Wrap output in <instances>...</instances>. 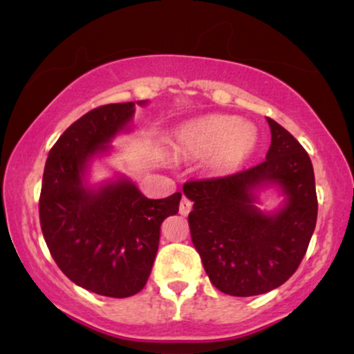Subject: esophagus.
<instances>
[{
    "label": "esophagus",
    "instance_id": "obj_1",
    "mask_svg": "<svg viewBox=\"0 0 354 354\" xmlns=\"http://www.w3.org/2000/svg\"><path fill=\"white\" fill-rule=\"evenodd\" d=\"M191 208H193V203H191L188 198H183L180 203V213L183 214V216H188Z\"/></svg>",
    "mask_w": 354,
    "mask_h": 354
}]
</instances>
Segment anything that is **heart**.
<instances>
[{"mask_svg":"<svg viewBox=\"0 0 354 354\" xmlns=\"http://www.w3.org/2000/svg\"><path fill=\"white\" fill-rule=\"evenodd\" d=\"M178 148L189 156L209 155L208 165L216 174L239 168L254 151L258 133L238 118L211 115L183 124L178 131Z\"/></svg>","mask_w":354,"mask_h":354,"instance_id":"1","label":"heart"}]
</instances>
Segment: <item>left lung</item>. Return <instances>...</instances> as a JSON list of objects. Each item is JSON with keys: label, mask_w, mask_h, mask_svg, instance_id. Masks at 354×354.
Returning <instances> with one entry per match:
<instances>
[{"label": "left lung", "mask_w": 354, "mask_h": 354, "mask_svg": "<svg viewBox=\"0 0 354 354\" xmlns=\"http://www.w3.org/2000/svg\"><path fill=\"white\" fill-rule=\"evenodd\" d=\"M271 146L263 163L234 174L191 180L188 223L209 281L231 296L263 295L293 276L318 218L315 171L308 153L271 118ZM278 184L287 196L274 215L254 206L252 189Z\"/></svg>", "instance_id": "obj_1"}]
</instances>
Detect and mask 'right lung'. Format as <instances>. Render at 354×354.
Segmentation results:
<instances>
[{
    "label": "right lung",
    "mask_w": 354,
    "mask_h": 354,
    "mask_svg": "<svg viewBox=\"0 0 354 354\" xmlns=\"http://www.w3.org/2000/svg\"><path fill=\"white\" fill-rule=\"evenodd\" d=\"M133 115L129 101L95 108L75 121L50 149L39 194V223L56 265L75 284L109 298L143 290L161 223L178 213L181 200V193L149 200L128 180L96 191L84 185L91 158L106 151Z\"/></svg>",
    "instance_id": "right-lung-1"
}]
</instances>
